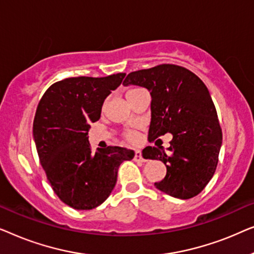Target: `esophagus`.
I'll use <instances>...</instances> for the list:
<instances>
[{"label": "esophagus", "mask_w": 254, "mask_h": 254, "mask_svg": "<svg viewBox=\"0 0 254 254\" xmlns=\"http://www.w3.org/2000/svg\"><path fill=\"white\" fill-rule=\"evenodd\" d=\"M134 161L135 162H145V159L142 156V152L140 150L135 151V156H134Z\"/></svg>", "instance_id": "1"}]
</instances>
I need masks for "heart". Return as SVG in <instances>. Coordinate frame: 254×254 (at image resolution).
<instances>
[{"instance_id": "obj_1", "label": "heart", "mask_w": 254, "mask_h": 254, "mask_svg": "<svg viewBox=\"0 0 254 254\" xmlns=\"http://www.w3.org/2000/svg\"><path fill=\"white\" fill-rule=\"evenodd\" d=\"M135 90H137V89H130V90H128L127 93H126V96L130 95L131 92L135 91ZM126 137H127L128 140H129V141H131V142H135V141L137 140V134L135 133V131H133V130H128L127 133H126Z\"/></svg>"}]
</instances>
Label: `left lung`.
<instances>
[{
	"instance_id": "obj_1",
	"label": "left lung",
	"mask_w": 254,
	"mask_h": 254,
	"mask_svg": "<svg viewBox=\"0 0 254 254\" xmlns=\"http://www.w3.org/2000/svg\"><path fill=\"white\" fill-rule=\"evenodd\" d=\"M125 85L147 88L151 95V123L148 140L171 133L169 152L147 147L143 157L159 159L166 176L155 183L159 190L178 199H190L213 178L222 144V129L207 86L182 65L163 64L131 71Z\"/></svg>"
}]
</instances>
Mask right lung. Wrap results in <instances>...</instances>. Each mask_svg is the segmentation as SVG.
Returning a JSON list of instances; mask_svg holds the SVG:
<instances>
[{"label": "right lung", "instance_id": "add662e5", "mask_svg": "<svg viewBox=\"0 0 254 254\" xmlns=\"http://www.w3.org/2000/svg\"><path fill=\"white\" fill-rule=\"evenodd\" d=\"M125 72L106 77H68L52 84L38 104L33 137L46 177L62 202L74 209L98 207L112 192L121 163L134 151L107 147L93 152L90 123L100 118L104 100Z\"/></svg>", "mask_w": 254, "mask_h": 254}]
</instances>
